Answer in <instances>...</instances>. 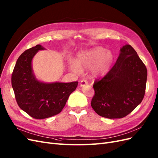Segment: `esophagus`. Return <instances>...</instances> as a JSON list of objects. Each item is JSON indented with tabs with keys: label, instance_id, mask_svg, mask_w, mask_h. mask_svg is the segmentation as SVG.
Instances as JSON below:
<instances>
[{
	"label": "esophagus",
	"instance_id": "esophagus-1",
	"mask_svg": "<svg viewBox=\"0 0 158 158\" xmlns=\"http://www.w3.org/2000/svg\"><path fill=\"white\" fill-rule=\"evenodd\" d=\"M87 84H88V81H86V79H83V80L81 81L80 86H81V87H82V86H84L86 85Z\"/></svg>",
	"mask_w": 158,
	"mask_h": 158
}]
</instances>
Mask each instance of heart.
<instances>
[{"label":"heart","mask_w":158,"mask_h":158,"mask_svg":"<svg viewBox=\"0 0 158 158\" xmlns=\"http://www.w3.org/2000/svg\"><path fill=\"white\" fill-rule=\"evenodd\" d=\"M114 61L113 53L103 47H95L79 54L77 61L68 60V66L72 72L80 73L81 69L90 68L94 78L103 77L108 73Z\"/></svg>","instance_id":"1"}]
</instances>
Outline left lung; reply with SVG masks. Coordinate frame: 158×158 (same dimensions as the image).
I'll return each mask as SVG.
<instances>
[{
    "label": "left lung",
    "mask_w": 158,
    "mask_h": 158,
    "mask_svg": "<svg viewBox=\"0 0 158 158\" xmlns=\"http://www.w3.org/2000/svg\"><path fill=\"white\" fill-rule=\"evenodd\" d=\"M146 80L145 65L131 45H124L114 67L104 78L94 82L91 106L103 118H124L143 100Z\"/></svg>",
    "instance_id": "left-lung-1"
}]
</instances>
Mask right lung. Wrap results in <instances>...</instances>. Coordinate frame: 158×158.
I'll use <instances>...</instances> for the list:
<instances>
[{
  "mask_svg": "<svg viewBox=\"0 0 158 158\" xmlns=\"http://www.w3.org/2000/svg\"><path fill=\"white\" fill-rule=\"evenodd\" d=\"M44 49L37 44L25 50L18 58L12 75V86L19 107L38 119L58 114L78 85L77 81L44 83L36 78L32 60L37 52Z\"/></svg>",
  "mask_w": 158,
  "mask_h": 158,
  "instance_id": "obj_1",
  "label": "right lung"
}]
</instances>
